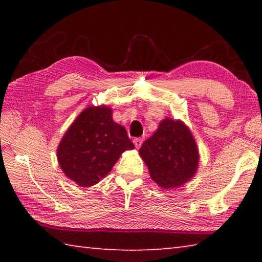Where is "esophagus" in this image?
I'll return each mask as SVG.
<instances>
[{
	"mask_svg": "<svg viewBox=\"0 0 262 262\" xmlns=\"http://www.w3.org/2000/svg\"><path fill=\"white\" fill-rule=\"evenodd\" d=\"M142 139H140V137H137V139H134L133 140V143H134V145H135V148L136 149H139L140 147H141V144H142Z\"/></svg>",
	"mask_w": 262,
	"mask_h": 262,
	"instance_id": "34e87169",
	"label": "esophagus"
}]
</instances>
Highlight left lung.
I'll list each match as a JSON object with an SVG mask.
<instances>
[{"instance_id": "1", "label": "left lung", "mask_w": 262, "mask_h": 262, "mask_svg": "<svg viewBox=\"0 0 262 262\" xmlns=\"http://www.w3.org/2000/svg\"><path fill=\"white\" fill-rule=\"evenodd\" d=\"M140 156L150 177L164 189L178 188L193 178L200 155L192 132L184 121L165 118L143 142Z\"/></svg>"}]
</instances>
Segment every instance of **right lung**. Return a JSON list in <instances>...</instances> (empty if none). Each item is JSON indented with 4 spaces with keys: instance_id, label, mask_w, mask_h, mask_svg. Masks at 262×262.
I'll list each match as a JSON object with an SVG mask.
<instances>
[{
    "instance_id": "1",
    "label": "right lung",
    "mask_w": 262,
    "mask_h": 262,
    "mask_svg": "<svg viewBox=\"0 0 262 262\" xmlns=\"http://www.w3.org/2000/svg\"><path fill=\"white\" fill-rule=\"evenodd\" d=\"M107 105L89 106L69 126L57 147V162L68 179L81 187L98 184L134 144L125 127L113 121Z\"/></svg>"
}]
</instances>
